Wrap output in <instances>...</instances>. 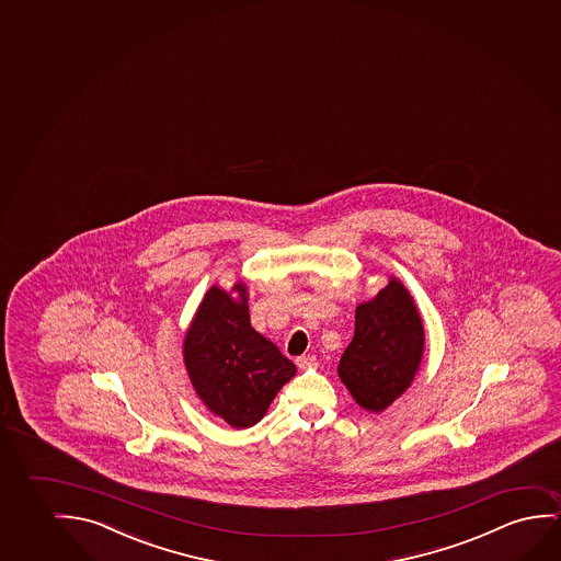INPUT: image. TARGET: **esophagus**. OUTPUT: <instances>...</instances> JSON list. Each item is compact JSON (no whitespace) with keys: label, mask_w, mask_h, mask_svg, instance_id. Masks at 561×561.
I'll return each mask as SVG.
<instances>
[{"label":"esophagus","mask_w":561,"mask_h":561,"mask_svg":"<svg viewBox=\"0 0 561 561\" xmlns=\"http://www.w3.org/2000/svg\"><path fill=\"white\" fill-rule=\"evenodd\" d=\"M296 365H298L300 369H309V367H316V355H300V357L296 359Z\"/></svg>","instance_id":"34e87169"}]
</instances>
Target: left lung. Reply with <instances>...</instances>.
Segmentation results:
<instances>
[{"label":"left lung","instance_id":"obj_1","mask_svg":"<svg viewBox=\"0 0 561 561\" xmlns=\"http://www.w3.org/2000/svg\"><path fill=\"white\" fill-rule=\"evenodd\" d=\"M425 352V327L398 276L355 308L354 339L340 357L339 377L355 403L382 413L411 387Z\"/></svg>","mask_w":561,"mask_h":561}]
</instances>
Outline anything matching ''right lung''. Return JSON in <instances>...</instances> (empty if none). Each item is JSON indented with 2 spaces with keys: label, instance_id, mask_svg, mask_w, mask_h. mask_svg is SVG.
Masks as SVG:
<instances>
[{
  "label": "right lung",
  "instance_id": "right-lung-1",
  "mask_svg": "<svg viewBox=\"0 0 561 561\" xmlns=\"http://www.w3.org/2000/svg\"><path fill=\"white\" fill-rule=\"evenodd\" d=\"M182 359L197 398L232 428L260 423L296 365L253 329L248 288L214 285L190 321Z\"/></svg>",
  "mask_w": 561,
  "mask_h": 561
}]
</instances>
